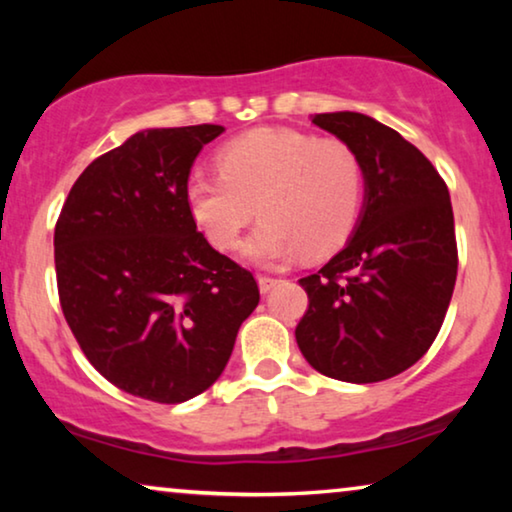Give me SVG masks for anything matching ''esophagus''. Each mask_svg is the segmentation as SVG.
Returning a JSON list of instances; mask_svg holds the SVG:
<instances>
[{
    "instance_id": "34e87169",
    "label": "esophagus",
    "mask_w": 512,
    "mask_h": 512,
    "mask_svg": "<svg viewBox=\"0 0 512 512\" xmlns=\"http://www.w3.org/2000/svg\"><path fill=\"white\" fill-rule=\"evenodd\" d=\"M279 279L277 277H270V275H258V289H261V293H268L277 286Z\"/></svg>"
}]
</instances>
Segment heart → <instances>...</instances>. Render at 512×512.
<instances>
[{
	"label": "heart",
	"mask_w": 512,
	"mask_h": 512,
	"mask_svg": "<svg viewBox=\"0 0 512 512\" xmlns=\"http://www.w3.org/2000/svg\"><path fill=\"white\" fill-rule=\"evenodd\" d=\"M216 170L219 177L188 179V212L219 251L233 249L261 216L242 249L254 263L275 265L300 251L324 256L347 240L359 216L361 163L352 146L335 137L256 128L221 146Z\"/></svg>",
	"instance_id": "1"
}]
</instances>
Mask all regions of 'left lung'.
<instances>
[{"label": "left lung", "instance_id": "obj_1", "mask_svg": "<svg viewBox=\"0 0 512 512\" xmlns=\"http://www.w3.org/2000/svg\"><path fill=\"white\" fill-rule=\"evenodd\" d=\"M312 123L361 163L363 209L345 249L303 277L310 305L296 326L307 363L333 380H389L436 340L457 282L450 191L417 146L356 111Z\"/></svg>", "mask_w": 512, "mask_h": 512}]
</instances>
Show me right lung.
Returning a JSON list of instances; mask_svg holds the SVG:
<instances>
[{
  "label": "right lung",
  "instance_id": "right-lung-1",
  "mask_svg": "<svg viewBox=\"0 0 512 512\" xmlns=\"http://www.w3.org/2000/svg\"><path fill=\"white\" fill-rule=\"evenodd\" d=\"M223 130L137 132L83 170L55 223L67 324L95 370L132 396L184 403L212 387L261 300L186 205L195 158Z\"/></svg>",
  "mask_w": 512,
  "mask_h": 512
}]
</instances>
